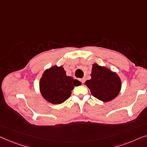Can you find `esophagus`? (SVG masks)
Wrapping results in <instances>:
<instances>
[{
    "label": "esophagus",
    "mask_w": 147,
    "mask_h": 147,
    "mask_svg": "<svg viewBox=\"0 0 147 147\" xmlns=\"http://www.w3.org/2000/svg\"><path fill=\"white\" fill-rule=\"evenodd\" d=\"M80 82H82V83H84V81H85V78H80Z\"/></svg>",
    "instance_id": "esophagus-1"
}]
</instances>
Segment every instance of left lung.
<instances>
[{"label": "left lung", "mask_w": 147, "mask_h": 147, "mask_svg": "<svg viewBox=\"0 0 147 147\" xmlns=\"http://www.w3.org/2000/svg\"><path fill=\"white\" fill-rule=\"evenodd\" d=\"M90 76L91 78L84 84L95 98L107 102L119 95L121 90V80L115 72L94 63Z\"/></svg>", "instance_id": "left-lung-1"}]
</instances>
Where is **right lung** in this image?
<instances>
[{"instance_id": "1", "label": "right lung", "mask_w": 147, "mask_h": 147, "mask_svg": "<svg viewBox=\"0 0 147 147\" xmlns=\"http://www.w3.org/2000/svg\"><path fill=\"white\" fill-rule=\"evenodd\" d=\"M81 82L67 76L63 66H53L45 70L39 82V90L47 101L54 105L65 102L71 96L74 86Z\"/></svg>"}]
</instances>
